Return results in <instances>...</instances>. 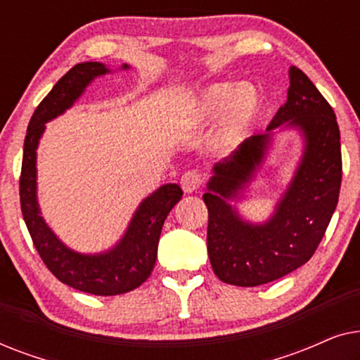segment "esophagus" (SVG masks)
Returning a JSON list of instances; mask_svg holds the SVG:
<instances>
[{
	"label": "esophagus",
	"mask_w": 360,
	"mask_h": 360,
	"mask_svg": "<svg viewBox=\"0 0 360 360\" xmlns=\"http://www.w3.org/2000/svg\"><path fill=\"white\" fill-rule=\"evenodd\" d=\"M201 184H203V179H201V175L196 170H188L181 175L180 185L185 193H193V191L200 188Z\"/></svg>",
	"instance_id": "1"
}]
</instances>
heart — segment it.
<instances>
[{"label": "heart", "mask_w": 360, "mask_h": 360, "mask_svg": "<svg viewBox=\"0 0 360 360\" xmlns=\"http://www.w3.org/2000/svg\"><path fill=\"white\" fill-rule=\"evenodd\" d=\"M260 106V95L252 85L219 82L205 86L196 95L185 110V117L188 122H200L221 115L218 141L221 146L231 147L249 134Z\"/></svg>", "instance_id": "b5f03b06"}]
</instances>
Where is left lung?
I'll return each instance as SVG.
<instances>
[{
	"mask_svg": "<svg viewBox=\"0 0 360 360\" xmlns=\"http://www.w3.org/2000/svg\"><path fill=\"white\" fill-rule=\"evenodd\" d=\"M288 77L287 103L278 108L267 131L250 136L218 162L203 195L208 206L210 262L224 283L257 287L302 267L313 257L336 210L342 179L336 115L300 68L290 67ZM282 124L302 132V160L274 214L264 224H249L229 200L238 198L253 178L273 131Z\"/></svg>",
	"mask_w": 360,
	"mask_h": 360,
	"instance_id": "1",
	"label": "left lung"
}]
</instances>
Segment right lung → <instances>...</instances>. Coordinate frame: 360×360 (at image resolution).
Instances as JSON below:
<instances>
[{
    "mask_svg": "<svg viewBox=\"0 0 360 360\" xmlns=\"http://www.w3.org/2000/svg\"><path fill=\"white\" fill-rule=\"evenodd\" d=\"M122 68L129 67L124 63ZM108 72L111 70L101 62L77 63L53 85L29 121L19 179L22 218L44 264L62 283L100 297L127 293L149 278L155 265L162 226L184 195L179 185H162L142 200L120 243L100 254H80L67 248L44 221L37 203L36 160L46 122L65 112L96 77Z\"/></svg>",
    "mask_w": 360,
    "mask_h": 360,
    "instance_id": "1",
    "label": "right lung"
}]
</instances>
